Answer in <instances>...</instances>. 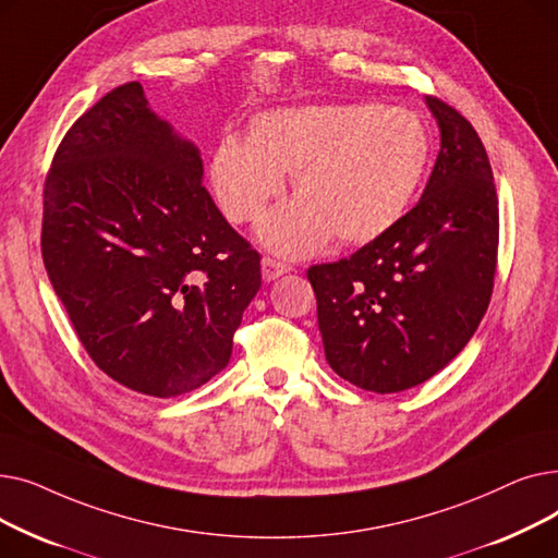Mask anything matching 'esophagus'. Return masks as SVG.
<instances>
[{
  "mask_svg": "<svg viewBox=\"0 0 558 558\" xmlns=\"http://www.w3.org/2000/svg\"><path fill=\"white\" fill-rule=\"evenodd\" d=\"M287 271H289V267H287L284 262H280V259H274V257H264L262 259V278L267 280V282L284 276Z\"/></svg>",
  "mask_w": 558,
  "mask_h": 558,
  "instance_id": "esophagus-1",
  "label": "esophagus"
}]
</instances>
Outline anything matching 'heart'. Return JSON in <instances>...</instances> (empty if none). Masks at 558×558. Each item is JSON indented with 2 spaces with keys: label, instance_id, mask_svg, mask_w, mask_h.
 Here are the masks:
<instances>
[{
  "label": "heart",
  "instance_id": "obj_1",
  "mask_svg": "<svg viewBox=\"0 0 558 558\" xmlns=\"http://www.w3.org/2000/svg\"><path fill=\"white\" fill-rule=\"evenodd\" d=\"M421 114L373 104H312L255 114L246 142L226 137L208 175L223 215L234 223L262 217L291 173L296 201L259 226L271 251L301 257L324 246L366 244L391 230L412 205L429 165Z\"/></svg>",
  "mask_w": 558,
  "mask_h": 558
}]
</instances>
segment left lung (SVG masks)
<instances>
[{
	"mask_svg": "<svg viewBox=\"0 0 558 558\" xmlns=\"http://www.w3.org/2000/svg\"><path fill=\"white\" fill-rule=\"evenodd\" d=\"M427 106L441 151L421 201L357 253L307 269L326 360L364 391L398 393L448 366L493 294L500 213L486 149L452 106Z\"/></svg>",
	"mask_w": 558,
	"mask_h": 558,
	"instance_id": "obj_1",
	"label": "left lung"
}]
</instances>
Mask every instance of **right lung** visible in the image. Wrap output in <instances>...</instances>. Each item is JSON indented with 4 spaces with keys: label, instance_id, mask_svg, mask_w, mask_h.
<instances>
[{
    "label": "right lung",
    "instance_id": "1",
    "mask_svg": "<svg viewBox=\"0 0 558 558\" xmlns=\"http://www.w3.org/2000/svg\"><path fill=\"white\" fill-rule=\"evenodd\" d=\"M43 194L47 276L108 377L173 398L228 366L262 284L259 253L203 187L196 146L137 81L78 117Z\"/></svg>",
    "mask_w": 558,
    "mask_h": 558
}]
</instances>
